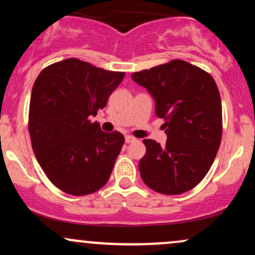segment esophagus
I'll list each match as a JSON object with an SVG mask.
<instances>
[{
	"instance_id": "34e87169",
	"label": "esophagus",
	"mask_w": 255,
	"mask_h": 255,
	"mask_svg": "<svg viewBox=\"0 0 255 255\" xmlns=\"http://www.w3.org/2000/svg\"><path fill=\"white\" fill-rule=\"evenodd\" d=\"M125 140H126V142H127V144H130V142H134V141H136V139H135V137H134V136H130V135H126Z\"/></svg>"
}]
</instances>
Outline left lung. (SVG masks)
I'll return each mask as SVG.
<instances>
[{
	"label": "left lung",
	"mask_w": 255,
	"mask_h": 255,
	"mask_svg": "<svg viewBox=\"0 0 255 255\" xmlns=\"http://www.w3.org/2000/svg\"><path fill=\"white\" fill-rule=\"evenodd\" d=\"M131 79L153 97L168 136L165 146L142 140V181L166 195L194 188L209 172L221 145L222 103L215 80L182 60L133 73Z\"/></svg>",
	"instance_id": "8db88e82"
}]
</instances>
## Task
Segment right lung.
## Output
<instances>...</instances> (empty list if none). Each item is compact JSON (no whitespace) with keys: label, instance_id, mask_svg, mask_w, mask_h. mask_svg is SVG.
<instances>
[{"label":"right lung","instance_id":"1","mask_svg":"<svg viewBox=\"0 0 255 255\" xmlns=\"http://www.w3.org/2000/svg\"><path fill=\"white\" fill-rule=\"evenodd\" d=\"M124 72L67 58L44 68L32 87L28 131L43 171L57 188L87 195L109 180L125 136L105 133L91 116L107 105Z\"/></svg>","mask_w":255,"mask_h":255}]
</instances>
